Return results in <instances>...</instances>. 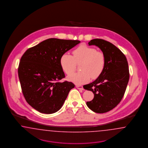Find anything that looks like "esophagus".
Returning a JSON list of instances; mask_svg holds the SVG:
<instances>
[{"instance_id":"1","label":"esophagus","mask_w":148,"mask_h":148,"mask_svg":"<svg viewBox=\"0 0 148 148\" xmlns=\"http://www.w3.org/2000/svg\"><path fill=\"white\" fill-rule=\"evenodd\" d=\"M76 87L78 90H84V88H83L82 86H76Z\"/></svg>"}]
</instances>
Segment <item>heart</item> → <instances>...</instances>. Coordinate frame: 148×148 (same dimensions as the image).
<instances>
[{
  "mask_svg": "<svg viewBox=\"0 0 148 148\" xmlns=\"http://www.w3.org/2000/svg\"><path fill=\"white\" fill-rule=\"evenodd\" d=\"M73 56L65 53L61 56L60 63L64 72L67 75L72 74L75 70L76 63L81 62L79 73L68 76V80L76 85L88 82L90 77L95 79L103 72L105 66L104 54L94 48L85 45L79 46L72 52Z\"/></svg>",
  "mask_w": 148,
  "mask_h": 148,
  "instance_id": "1",
  "label": "heart"
}]
</instances>
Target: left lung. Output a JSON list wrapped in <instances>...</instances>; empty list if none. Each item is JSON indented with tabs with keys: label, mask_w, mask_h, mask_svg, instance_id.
<instances>
[{
	"label": "left lung",
	"mask_w": 148,
	"mask_h": 148,
	"mask_svg": "<svg viewBox=\"0 0 148 148\" xmlns=\"http://www.w3.org/2000/svg\"><path fill=\"white\" fill-rule=\"evenodd\" d=\"M88 45L97 46L102 51L105 66L101 75L84 88L94 95L86 104L93 112L103 113L115 108L124 95L130 76L128 63L121 50L108 41L93 39Z\"/></svg>",
	"instance_id": "left-lung-1"
}]
</instances>
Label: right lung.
Segmentation results:
<instances>
[{"instance_id": "1", "label": "right lung", "mask_w": 148, "mask_h": 148, "mask_svg": "<svg viewBox=\"0 0 148 148\" xmlns=\"http://www.w3.org/2000/svg\"><path fill=\"white\" fill-rule=\"evenodd\" d=\"M77 40L49 38L23 55L18 69L23 94L27 103L38 112L58 111L75 85L59 81L65 77L60 60L63 54L80 43Z\"/></svg>"}]
</instances>
